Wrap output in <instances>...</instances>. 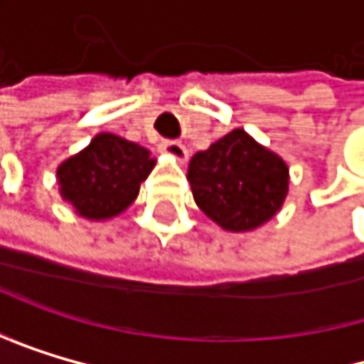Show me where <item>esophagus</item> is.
Wrapping results in <instances>:
<instances>
[{
	"label": "esophagus",
	"mask_w": 364,
	"mask_h": 364,
	"mask_svg": "<svg viewBox=\"0 0 364 364\" xmlns=\"http://www.w3.org/2000/svg\"><path fill=\"white\" fill-rule=\"evenodd\" d=\"M159 148H161L164 152H168L170 157H174L176 161H188V157H190V152H188L186 144L174 141V139H164Z\"/></svg>",
	"instance_id": "obj_1"
}]
</instances>
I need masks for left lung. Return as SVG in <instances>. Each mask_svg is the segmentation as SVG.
<instances>
[{"label":"left lung","instance_id":"obj_1","mask_svg":"<svg viewBox=\"0 0 364 364\" xmlns=\"http://www.w3.org/2000/svg\"><path fill=\"white\" fill-rule=\"evenodd\" d=\"M188 181L207 218L225 231L245 233L279 212L290 174L277 152L233 129L190 159Z\"/></svg>","mask_w":364,"mask_h":364}]
</instances>
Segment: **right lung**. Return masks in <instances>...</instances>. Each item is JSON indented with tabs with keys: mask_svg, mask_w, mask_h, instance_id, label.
<instances>
[{
	"mask_svg": "<svg viewBox=\"0 0 364 364\" xmlns=\"http://www.w3.org/2000/svg\"><path fill=\"white\" fill-rule=\"evenodd\" d=\"M155 164L148 148L113 133H97L56 168L58 192L78 216L111 220L133 205Z\"/></svg>",
	"mask_w": 364,
	"mask_h": 364,
	"instance_id": "right-lung-1",
	"label": "right lung"
}]
</instances>
